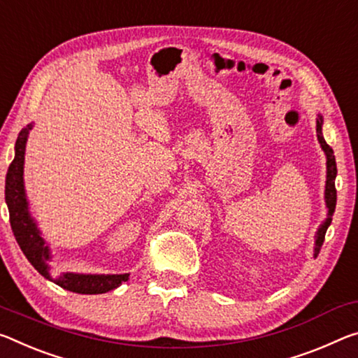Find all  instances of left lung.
<instances>
[{"label":"left lung","instance_id":"left-lung-1","mask_svg":"<svg viewBox=\"0 0 358 358\" xmlns=\"http://www.w3.org/2000/svg\"><path fill=\"white\" fill-rule=\"evenodd\" d=\"M317 137H319L322 150L325 151L327 155V186H325V201H327V207H328V218L325 220V223L320 226L319 232H317V239H315V253L314 257L320 253V248L323 245V241H325V234L328 226L331 223V217L334 213V207H336V186H334V178H336L338 169H336V159H334L331 146L327 143L325 138L322 135V117L317 119Z\"/></svg>","mask_w":358,"mask_h":358}]
</instances>
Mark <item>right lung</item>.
I'll list each match as a JSON object with an SVG mask.
<instances>
[{
  "label": "right lung",
  "instance_id": "1",
  "mask_svg": "<svg viewBox=\"0 0 358 358\" xmlns=\"http://www.w3.org/2000/svg\"><path fill=\"white\" fill-rule=\"evenodd\" d=\"M31 126L22 130L15 141V156L10 162L6 175V203L9 208V221L13 228L14 237L19 243L20 250L24 252L27 259L30 261L33 268L39 274L46 277L50 282L81 294H100L106 293L121 285L129 279V274L121 275H86V274H71V272H60V274H50L49 272V248L44 245V241L39 236L35 221L30 218L27 207V197L24 191V156L25 143L30 134Z\"/></svg>",
  "mask_w": 358,
  "mask_h": 358
}]
</instances>
